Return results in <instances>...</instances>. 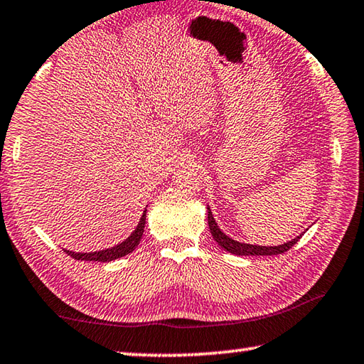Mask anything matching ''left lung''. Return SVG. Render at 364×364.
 <instances>
[{"mask_svg":"<svg viewBox=\"0 0 364 364\" xmlns=\"http://www.w3.org/2000/svg\"><path fill=\"white\" fill-rule=\"evenodd\" d=\"M208 208V207H207ZM208 228H210V232L215 241L218 242L220 247H223L225 250L230 252V254L234 255H279L284 254L289 249L292 247L295 242H299V239L301 236H297L292 241H289L282 245H274V247H264V245H252V244H242L237 241H232L231 237H228L226 234L220 230L217 221L213 220V215L208 208Z\"/></svg>","mask_w":364,"mask_h":364,"instance_id":"obj_1","label":"left lung"}]
</instances>
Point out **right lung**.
<instances>
[{
  "label": "right lung",
  "instance_id": "add662e5",
  "mask_svg": "<svg viewBox=\"0 0 364 364\" xmlns=\"http://www.w3.org/2000/svg\"><path fill=\"white\" fill-rule=\"evenodd\" d=\"M144 223H146V210L143 213V217H141L139 223L136 226V230H134L130 237L125 239L122 244L115 245L112 249H106V250H100V252H91V254H75V252H70V250H65L64 252L67 255H70L75 258V260H86V262H112L117 260V258L120 257H125L133 252L134 249L138 247V244L141 241V236H143L144 232Z\"/></svg>",
  "mask_w": 364,
  "mask_h": 364
}]
</instances>
